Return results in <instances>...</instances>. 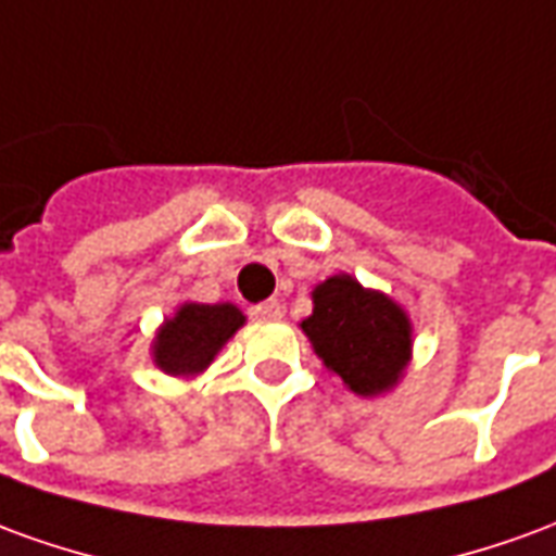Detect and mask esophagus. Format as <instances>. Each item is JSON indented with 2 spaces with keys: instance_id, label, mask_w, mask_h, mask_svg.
I'll return each mask as SVG.
<instances>
[{
  "instance_id": "34e87169",
  "label": "esophagus",
  "mask_w": 556,
  "mask_h": 556,
  "mask_svg": "<svg viewBox=\"0 0 556 556\" xmlns=\"http://www.w3.org/2000/svg\"><path fill=\"white\" fill-rule=\"evenodd\" d=\"M250 315H253V318H258V321H277V318H282V303L279 301L258 303V306H253V309H250Z\"/></svg>"
}]
</instances>
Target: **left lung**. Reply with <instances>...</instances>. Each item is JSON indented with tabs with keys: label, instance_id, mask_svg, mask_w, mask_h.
<instances>
[{
	"label": "left lung",
	"instance_id": "1",
	"mask_svg": "<svg viewBox=\"0 0 556 556\" xmlns=\"http://www.w3.org/2000/svg\"><path fill=\"white\" fill-rule=\"evenodd\" d=\"M301 330L327 369L357 396L393 390L410 361L408 313L349 274L315 286L313 315L303 318Z\"/></svg>",
	"mask_w": 556,
	"mask_h": 556
}]
</instances>
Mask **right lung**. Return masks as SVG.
I'll list each match as a JSON object with an SVG mask.
<instances>
[{
  "label": "right lung",
  "instance_id": "obj_1",
  "mask_svg": "<svg viewBox=\"0 0 556 556\" xmlns=\"http://www.w3.org/2000/svg\"><path fill=\"white\" fill-rule=\"evenodd\" d=\"M243 321L235 303H181L154 337V366L175 378L205 372Z\"/></svg>",
  "mask_w": 556,
  "mask_h": 556
}]
</instances>
